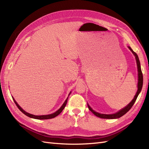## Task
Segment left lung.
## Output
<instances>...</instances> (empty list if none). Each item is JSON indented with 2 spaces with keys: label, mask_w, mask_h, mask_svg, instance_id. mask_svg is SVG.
Returning <instances> with one entry per match:
<instances>
[{
  "label": "left lung",
  "mask_w": 149,
  "mask_h": 149,
  "mask_svg": "<svg viewBox=\"0 0 149 149\" xmlns=\"http://www.w3.org/2000/svg\"><path fill=\"white\" fill-rule=\"evenodd\" d=\"M129 49H130V51L132 52V53H133V55L135 56V58H136V63H137V71H138V83H137V93L135 95L134 97L133 100L131 101L130 103H129V104L126 106L125 107H124L123 109H120V111H119L118 112H116L114 114H101L99 113V112H96L95 111H94L92 108L89 106V105L88 104V106L89 109L98 118H102V119H118L120 118L123 116H124L125 114L127 113V112L130 109V108L132 107V106L134 105V104L136 102L137 98L139 96V93H141L142 88V86H143V75H142V70H141V63H140L138 55L136 54V53H135L132 48H130V47H128Z\"/></svg>",
  "instance_id": "8db88e82"
}]
</instances>
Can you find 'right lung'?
<instances>
[{"label": "right lung", "mask_w": 149, "mask_h": 149, "mask_svg": "<svg viewBox=\"0 0 149 149\" xmlns=\"http://www.w3.org/2000/svg\"><path fill=\"white\" fill-rule=\"evenodd\" d=\"M71 93V92H70V93H69L68 96L70 95ZM12 98H13V101H14V102L15 103L16 106H17L18 107V108H19V109H20V111L22 112H23V113H24L25 115H26V116H28V117H29V118H31L35 119H52V118H55L56 116H58V115H59V114L61 113V112H62V111L64 109V108L65 107V106H66V103H67V102H68V97L66 98V100H65V101L64 102V103L63 104V105L61 106V107L60 108V109H58V111H56L55 112H54V113L51 114H48V115H42V116H35V115H33V114H30V113H28V112H26V111H25L19 104H18V103H17V102H16V101L14 100V98H13V97H12Z\"/></svg>", "instance_id": "1"}]
</instances>
